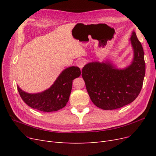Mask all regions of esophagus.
<instances>
[{
    "label": "esophagus",
    "instance_id": "1",
    "mask_svg": "<svg viewBox=\"0 0 156 156\" xmlns=\"http://www.w3.org/2000/svg\"><path fill=\"white\" fill-rule=\"evenodd\" d=\"M85 61H84V60H83V59H80V60H79L78 61H77V66L79 68H81V69H82L83 68V66L84 65H85Z\"/></svg>",
    "mask_w": 156,
    "mask_h": 156
}]
</instances>
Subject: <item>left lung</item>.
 <instances>
[{
	"label": "left lung",
	"instance_id": "obj_1",
	"mask_svg": "<svg viewBox=\"0 0 156 156\" xmlns=\"http://www.w3.org/2000/svg\"><path fill=\"white\" fill-rule=\"evenodd\" d=\"M130 41L134 56L131 64L117 69L109 62H92L82 69L92 101L103 110L116 109L133 102L143 87L145 62L143 46L133 31Z\"/></svg>",
	"mask_w": 156,
	"mask_h": 156
}]
</instances>
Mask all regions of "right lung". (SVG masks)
Wrapping results in <instances>:
<instances>
[{"mask_svg":"<svg viewBox=\"0 0 156 156\" xmlns=\"http://www.w3.org/2000/svg\"><path fill=\"white\" fill-rule=\"evenodd\" d=\"M80 75L79 68L69 67L63 70L53 85L44 92L27 93L18 86L17 90L22 100L32 108L48 112L56 111L66 105L72 91L73 80Z\"/></svg>","mask_w":156,"mask_h":156,"instance_id":"1","label":"right lung"}]
</instances>
